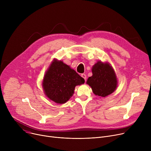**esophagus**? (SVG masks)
Instances as JSON below:
<instances>
[{
  "label": "esophagus",
  "instance_id": "obj_1",
  "mask_svg": "<svg viewBox=\"0 0 151 151\" xmlns=\"http://www.w3.org/2000/svg\"><path fill=\"white\" fill-rule=\"evenodd\" d=\"M81 77L82 78H83L84 79V80H85V81H86V78H87V76H86V75H85V74H81Z\"/></svg>",
  "mask_w": 151,
  "mask_h": 151
}]
</instances>
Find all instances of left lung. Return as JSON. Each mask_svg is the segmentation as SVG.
<instances>
[{"instance_id": "1", "label": "left lung", "mask_w": 151, "mask_h": 151, "mask_svg": "<svg viewBox=\"0 0 151 151\" xmlns=\"http://www.w3.org/2000/svg\"><path fill=\"white\" fill-rule=\"evenodd\" d=\"M92 76L86 81L93 93L100 98L113 93L117 87V78L113 67L108 62L98 61L92 66Z\"/></svg>"}]
</instances>
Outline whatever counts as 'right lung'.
<instances>
[{
	"label": "right lung",
	"instance_id": "obj_1",
	"mask_svg": "<svg viewBox=\"0 0 151 151\" xmlns=\"http://www.w3.org/2000/svg\"><path fill=\"white\" fill-rule=\"evenodd\" d=\"M84 83V78L75 70L63 61L54 59L46 71L42 87L50 100L58 104H63L72 97L75 87Z\"/></svg>",
	"mask_w": 151,
	"mask_h": 151
}]
</instances>
